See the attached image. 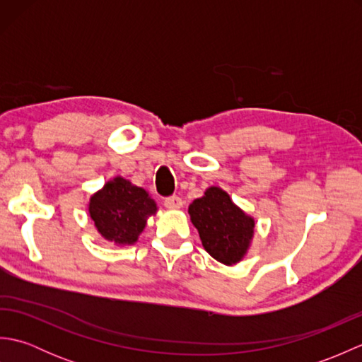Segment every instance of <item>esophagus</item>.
Wrapping results in <instances>:
<instances>
[{
  "instance_id": "34e87169",
  "label": "esophagus",
  "mask_w": 362,
  "mask_h": 362,
  "mask_svg": "<svg viewBox=\"0 0 362 362\" xmlns=\"http://www.w3.org/2000/svg\"><path fill=\"white\" fill-rule=\"evenodd\" d=\"M163 204H165L166 209H171V210H177V209H180V206L183 205L182 199H180L179 196H169V197H165Z\"/></svg>"
}]
</instances>
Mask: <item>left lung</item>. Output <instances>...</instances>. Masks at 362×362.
<instances>
[{
  "label": "left lung",
  "mask_w": 362,
  "mask_h": 362,
  "mask_svg": "<svg viewBox=\"0 0 362 362\" xmlns=\"http://www.w3.org/2000/svg\"><path fill=\"white\" fill-rule=\"evenodd\" d=\"M191 222L197 228L204 249L224 264H235L247 250L255 222L218 187L205 191L189 205Z\"/></svg>",
  "instance_id": "obj_1"
}]
</instances>
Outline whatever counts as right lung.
<instances>
[{
	"label": "right lung",
	"mask_w": 362,
	"mask_h": 362,
	"mask_svg": "<svg viewBox=\"0 0 362 362\" xmlns=\"http://www.w3.org/2000/svg\"><path fill=\"white\" fill-rule=\"evenodd\" d=\"M90 216L98 232L115 244H134L143 232L148 214L157 206L143 188L117 177L90 199Z\"/></svg>",
	"instance_id": "right-lung-1"
}]
</instances>
